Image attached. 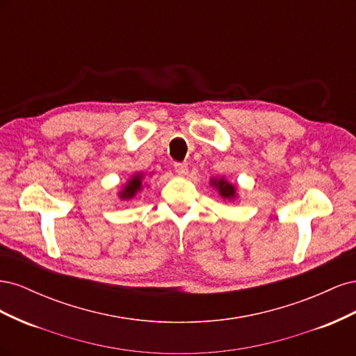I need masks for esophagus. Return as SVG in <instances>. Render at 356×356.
<instances>
[{"label": "esophagus", "instance_id": "obj_1", "mask_svg": "<svg viewBox=\"0 0 356 356\" xmlns=\"http://www.w3.org/2000/svg\"><path fill=\"white\" fill-rule=\"evenodd\" d=\"M174 169L178 175H187V172H188V166L186 163H181V161H177V163L174 165Z\"/></svg>", "mask_w": 356, "mask_h": 356}]
</instances>
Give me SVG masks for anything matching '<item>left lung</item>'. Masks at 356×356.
<instances>
[{
	"instance_id": "1",
	"label": "left lung",
	"mask_w": 356,
	"mask_h": 356,
	"mask_svg": "<svg viewBox=\"0 0 356 356\" xmlns=\"http://www.w3.org/2000/svg\"><path fill=\"white\" fill-rule=\"evenodd\" d=\"M213 186L215 187H218V190H220V195L224 197V199H233L234 197V187L232 186V184H229L227 181H224V179H218L217 182H213Z\"/></svg>"
}]
</instances>
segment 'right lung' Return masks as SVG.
Returning a JSON list of instances; mask_svg holds the SVG:
<instances>
[{
    "mask_svg": "<svg viewBox=\"0 0 356 356\" xmlns=\"http://www.w3.org/2000/svg\"><path fill=\"white\" fill-rule=\"evenodd\" d=\"M141 186H143L141 175L134 177L131 181L127 182L126 188L122 191V197H123V199H131V197H134L135 193H136L139 188H141Z\"/></svg>",
    "mask_w": 356,
    "mask_h": 356,
    "instance_id": "add662e5",
    "label": "right lung"
}]
</instances>
